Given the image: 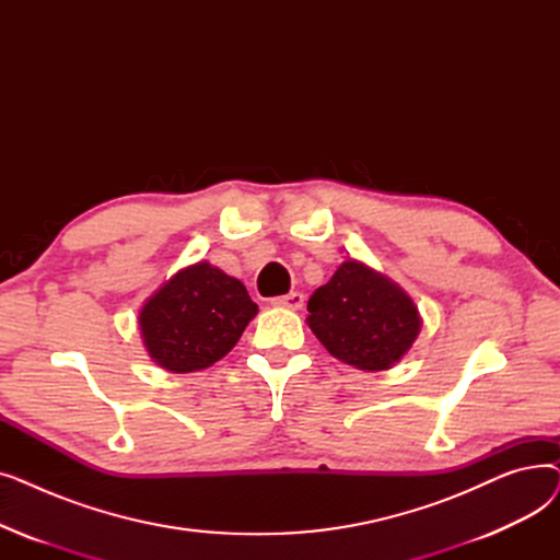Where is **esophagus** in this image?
<instances>
[{"mask_svg":"<svg viewBox=\"0 0 560 560\" xmlns=\"http://www.w3.org/2000/svg\"><path fill=\"white\" fill-rule=\"evenodd\" d=\"M272 304L283 306V308H292V311H300L304 306V295H302V292H288V295L275 298Z\"/></svg>","mask_w":560,"mask_h":560,"instance_id":"esophagus-1","label":"esophagus"}]
</instances>
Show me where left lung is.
<instances>
[{
  "label": "left lung",
  "mask_w": 560,
  "mask_h": 560,
  "mask_svg": "<svg viewBox=\"0 0 560 560\" xmlns=\"http://www.w3.org/2000/svg\"><path fill=\"white\" fill-rule=\"evenodd\" d=\"M306 322L334 359L365 372L390 370L422 329L408 292L354 258L340 262L329 283L313 292Z\"/></svg>",
  "instance_id": "left-lung-1"
}]
</instances>
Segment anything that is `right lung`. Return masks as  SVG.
I'll return each mask as SVG.
<instances>
[{"instance_id": "right-lung-1", "label": "right lung", "mask_w": 560, "mask_h": 560, "mask_svg": "<svg viewBox=\"0 0 560 560\" xmlns=\"http://www.w3.org/2000/svg\"><path fill=\"white\" fill-rule=\"evenodd\" d=\"M258 306L247 288L209 260L174 272L138 313L150 359L176 374L218 363L241 340Z\"/></svg>"}]
</instances>
